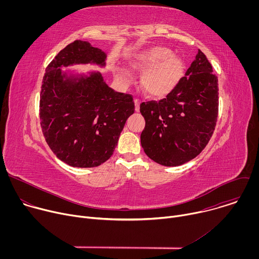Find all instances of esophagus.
<instances>
[{
	"label": "esophagus",
	"instance_id": "obj_1",
	"mask_svg": "<svg viewBox=\"0 0 259 259\" xmlns=\"http://www.w3.org/2000/svg\"><path fill=\"white\" fill-rule=\"evenodd\" d=\"M134 103H135V110H136V112H139V109H140V100L139 99H135Z\"/></svg>",
	"mask_w": 259,
	"mask_h": 259
}]
</instances>
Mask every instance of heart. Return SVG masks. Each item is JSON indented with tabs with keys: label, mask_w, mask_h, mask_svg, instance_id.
Here are the masks:
<instances>
[{
	"label": "heart",
	"mask_w": 259,
	"mask_h": 259,
	"mask_svg": "<svg viewBox=\"0 0 259 259\" xmlns=\"http://www.w3.org/2000/svg\"><path fill=\"white\" fill-rule=\"evenodd\" d=\"M134 70L144 71L141 85L146 94L162 98L168 95L182 77L184 63L178 56L172 55L166 47H153L143 50L130 59Z\"/></svg>",
	"instance_id": "b5f03b06"
}]
</instances>
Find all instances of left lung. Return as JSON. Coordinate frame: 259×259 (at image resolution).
Returning <instances> with one entry per match:
<instances>
[{"label": "left lung", "instance_id": "1", "mask_svg": "<svg viewBox=\"0 0 259 259\" xmlns=\"http://www.w3.org/2000/svg\"><path fill=\"white\" fill-rule=\"evenodd\" d=\"M140 113L145 120L140 140L147 157L168 167L195 159L208 144L218 116V79L206 55L198 50L166 98L142 102Z\"/></svg>", "mask_w": 259, "mask_h": 259}]
</instances>
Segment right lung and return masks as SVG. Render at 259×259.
<instances>
[{
  "label": "right lung",
  "instance_id": "add662e5",
  "mask_svg": "<svg viewBox=\"0 0 259 259\" xmlns=\"http://www.w3.org/2000/svg\"><path fill=\"white\" fill-rule=\"evenodd\" d=\"M106 55L77 40L48 64L40 95L41 127L51 151L71 167H97L112 157L135 105L130 94L116 92L100 72L70 78L60 69L79 63L105 64Z\"/></svg>",
  "mask_w": 259,
  "mask_h": 259
}]
</instances>
